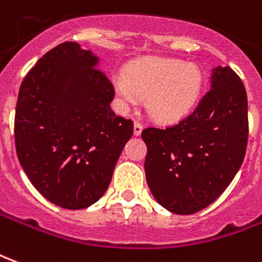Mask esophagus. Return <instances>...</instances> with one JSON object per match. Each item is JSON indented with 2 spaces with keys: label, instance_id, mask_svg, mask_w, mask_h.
I'll return each instance as SVG.
<instances>
[{
  "label": "esophagus",
  "instance_id": "esophagus-1",
  "mask_svg": "<svg viewBox=\"0 0 262 262\" xmlns=\"http://www.w3.org/2000/svg\"><path fill=\"white\" fill-rule=\"evenodd\" d=\"M142 129H144V127H142V124H140V122H135L134 124V135H141V133H142Z\"/></svg>",
  "mask_w": 262,
  "mask_h": 262
}]
</instances>
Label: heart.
<instances>
[{
  "label": "heart",
  "mask_w": 262,
  "mask_h": 262,
  "mask_svg": "<svg viewBox=\"0 0 262 262\" xmlns=\"http://www.w3.org/2000/svg\"><path fill=\"white\" fill-rule=\"evenodd\" d=\"M122 105L137 104L146 96V110L155 120L173 122L193 110L203 90V73L196 64L175 59L148 57L129 64L125 76L114 77Z\"/></svg>",
  "instance_id": "b5f03b06"
}]
</instances>
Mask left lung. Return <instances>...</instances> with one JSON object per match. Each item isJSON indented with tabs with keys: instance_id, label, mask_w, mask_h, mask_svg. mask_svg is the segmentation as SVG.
<instances>
[{
	"instance_id": "left-lung-1",
	"label": "left lung",
	"mask_w": 262,
	"mask_h": 262,
	"mask_svg": "<svg viewBox=\"0 0 262 262\" xmlns=\"http://www.w3.org/2000/svg\"><path fill=\"white\" fill-rule=\"evenodd\" d=\"M246 87L229 66L211 69L198 108L166 128H145V176L152 196L175 214H193L223 193L246 155Z\"/></svg>"
}]
</instances>
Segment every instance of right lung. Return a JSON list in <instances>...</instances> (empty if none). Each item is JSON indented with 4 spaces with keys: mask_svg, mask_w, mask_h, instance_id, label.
Masks as SVG:
<instances>
[{
    "mask_svg": "<svg viewBox=\"0 0 262 262\" xmlns=\"http://www.w3.org/2000/svg\"><path fill=\"white\" fill-rule=\"evenodd\" d=\"M98 63L92 51L64 42L40 57L19 87V164L39 193L63 209H86L105 193L133 135V121L111 110L114 87Z\"/></svg>",
    "mask_w": 262,
    "mask_h": 262,
    "instance_id": "right-lung-1",
    "label": "right lung"
}]
</instances>
